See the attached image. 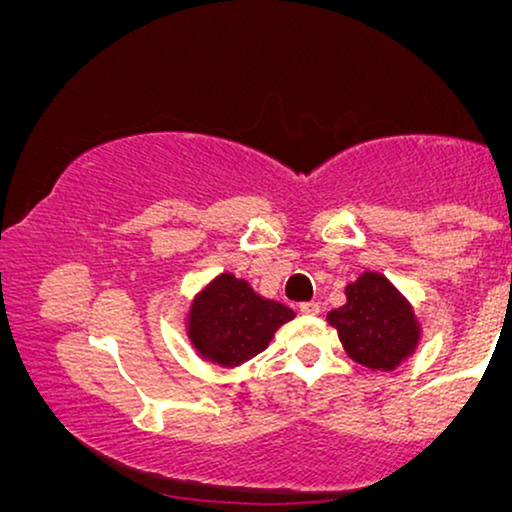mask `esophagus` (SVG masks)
<instances>
[{
  "label": "esophagus",
  "mask_w": 512,
  "mask_h": 512,
  "mask_svg": "<svg viewBox=\"0 0 512 512\" xmlns=\"http://www.w3.org/2000/svg\"><path fill=\"white\" fill-rule=\"evenodd\" d=\"M299 311L304 315H318L320 313V304L318 301H304V304L299 306Z\"/></svg>",
  "instance_id": "obj_1"
}]
</instances>
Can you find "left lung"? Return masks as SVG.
<instances>
[{
	"mask_svg": "<svg viewBox=\"0 0 512 512\" xmlns=\"http://www.w3.org/2000/svg\"><path fill=\"white\" fill-rule=\"evenodd\" d=\"M348 304L327 315L343 348L373 371H392L420 341L413 308L380 273L366 271L345 287Z\"/></svg>",
	"mask_w": 512,
	"mask_h": 512,
	"instance_id": "1",
	"label": "left lung"
}]
</instances>
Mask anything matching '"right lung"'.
Returning <instances> with one entry per match:
<instances>
[{"label": "right lung", "mask_w": 512, "mask_h": 512, "mask_svg": "<svg viewBox=\"0 0 512 512\" xmlns=\"http://www.w3.org/2000/svg\"><path fill=\"white\" fill-rule=\"evenodd\" d=\"M294 318L292 308L264 299L232 273H220L194 299L187 334L194 348L220 366H239L271 343L280 325Z\"/></svg>", "instance_id": "obj_1"}]
</instances>
